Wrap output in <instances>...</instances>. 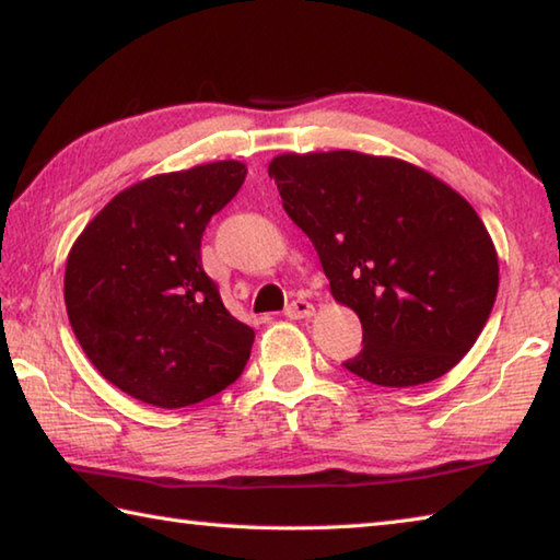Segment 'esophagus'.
Segmentation results:
<instances>
[{
  "label": "esophagus",
  "instance_id": "1",
  "mask_svg": "<svg viewBox=\"0 0 560 560\" xmlns=\"http://www.w3.org/2000/svg\"><path fill=\"white\" fill-rule=\"evenodd\" d=\"M285 315H288L290 319H305V317L315 315V305H312V302H307V300L298 298V300L290 302L288 310H285Z\"/></svg>",
  "mask_w": 560,
  "mask_h": 560
}]
</instances>
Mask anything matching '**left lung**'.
I'll return each instance as SVG.
<instances>
[{"instance_id":"obj_1","label":"left lung","mask_w":560,"mask_h":560,"mask_svg":"<svg viewBox=\"0 0 560 560\" xmlns=\"http://www.w3.org/2000/svg\"><path fill=\"white\" fill-rule=\"evenodd\" d=\"M268 174L315 245L331 295L364 327V349L345 361L351 374L420 386L472 349L494 307L499 260L453 186L354 150L278 154Z\"/></svg>"}]
</instances>
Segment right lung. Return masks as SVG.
<instances>
[{
	"instance_id": "add662e5",
	"label": "right lung",
	"mask_w": 560,
	"mask_h": 560,
	"mask_svg": "<svg viewBox=\"0 0 560 560\" xmlns=\"http://www.w3.org/2000/svg\"><path fill=\"white\" fill-rule=\"evenodd\" d=\"M245 172L223 160L127 186L68 253L63 298L78 345L142 404L194 406L243 374L255 335L203 272L201 235Z\"/></svg>"
}]
</instances>
